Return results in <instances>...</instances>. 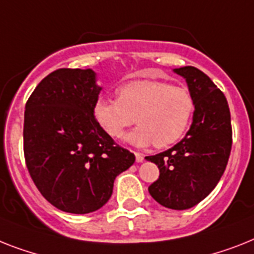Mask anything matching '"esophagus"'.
<instances>
[{
    "instance_id": "obj_1",
    "label": "esophagus",
    "mask_w": 254,
    "mask_h": 254,
    "mask_svg": "<svg viewBox=\"0 0 254 254\" xmlns=\"http://www.w3.org/2000/svg\"><path fill=\"white\" fill-rule=\"evenodd\" d=\"M135 157H136V162H137V163H140V162H142V161H144V154H141V153L136 152Z\"/></svg>"
}]
</instances>
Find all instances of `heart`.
<instances>
[{
  "mask_svg": "<svg viewBox=\"0 0 254 254\" xmlns=\"http://www.w3.org/2000/svg\"><path fill=\"white\" fill-rule=\"evenodd\" d=\"M194 114L190 89L165 81L137 80L119 87L118 98L98 97L93 105L97 123L112 137H121L135 122L125 141L137 148H166L187 132Z\"/></svg>",
  "mask_w": 254,
  "mask_h": 254,
  "instance_id": "b5f03b06",
  "label": "heart"
}]
</instances>
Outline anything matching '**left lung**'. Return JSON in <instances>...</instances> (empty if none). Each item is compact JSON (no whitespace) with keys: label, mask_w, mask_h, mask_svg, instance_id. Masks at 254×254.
Instances as JSON below:
<instances>
[{"label":"left lung","mask_w":254,"mask_h":254,"mask_svg":"<svg viewBox=\"0 0 254 254\" xmlns=\"http://www.w3.org/2000/svg\"><path fill=\"white\" fill-rule=\"evenodd\" d=\"M194 98L192 125L173 148L145 157L160 169V178L148 188L162 206L186 210L214 190L227 166L232 145L231 115L225 94L196 67L174 68Z\"/></svg>","instance_id":"1"}]
</instances>
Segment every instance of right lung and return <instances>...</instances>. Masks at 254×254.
I'll return each instance as SVG.
<instances>
[{"label":"right lung","instance_id":"add662e5","mask_svg":"<svg viewBox=\"0 0 254 254\" xmlns=\"http://www.w3.org/2000/svg\"><path fill=\"white\" fill-rule=\"evenodd\" d=\"M101 89L92 68H61L40 81L26 104L27 169L40 193L66 213L104 206L115 178L135 162L94 119Z\"/></svg>","mask_w":254,"mask_h":254}]
</instances>
